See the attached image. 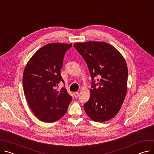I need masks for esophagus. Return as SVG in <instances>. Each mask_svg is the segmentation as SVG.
Here are the masks:
<instances>
[{
  "instance_id": "34e87169",
  "label": "esophagus",
  "mask_w": 154,
  "mask_h": 154,
  "mask_svg": "<svg viewBox=\"0 0 154 154\" xmlns=\"http://www.w3.org/2000/svg\"><path fill=\"white\" fill-rule=\"evenodd\" d=\"M74 97H75V98H77V97H79V93L78 92H75V93H74Z\"/></svg>"
}]
</instances>
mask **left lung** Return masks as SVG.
<instances>
[{
  "mask_svg": "<svg viewBox=\"0 0 154 154\" xmlns=\"http://www.w3.org/2000/svg\"><path fill=\"white\" fill-rule=\"evenodd\" d=\"M74 47L86 61L92 79L90 99L84 104L86 115L99 122L112 119L120 110L127 94L125 59L115 47L105 42H77ZM96 76L99 77L97 84L94 80Z\"/></svg>",
  "mask_w": 154,
  "mask_h": 154,
  "instance_id": "1",
  "label": "left lung"
}]
</instances>
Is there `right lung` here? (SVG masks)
<instances>
[{
	"label": "right lung",
	"mask_w": 154,
	"mask_h": 154,
	"mask_svg": "<svg viewBox=\"0 0 154 154\" xmlns=\"http://www.w3.org/2000/svg\"><path fill=\"white\" fill-rule=\"evenodd\" d=\"M72 44L49 43L40 48L28 61L23 84L28 104L40 121L53 122L66 113L72 97L65 88H55L64 80L60 74L63 58Z\"/></svg>",
	"instance_id": "right-lung-1"
}]
</instances>
